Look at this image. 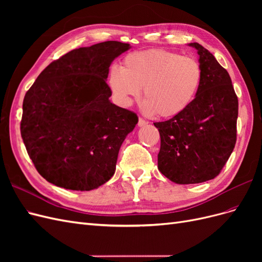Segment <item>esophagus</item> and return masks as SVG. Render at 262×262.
Segmentation results:
<instances>
[{
    "mask_svg": "<svg viewBox=\"0 0 262 262\" xmlns=\"http://www.w3.org/2000/svg\"><path fill=\"white\" fill-rule=\"evenodd\" d=\"M148 122L147 121H145L144 119H142V118H140L139 119V122H138V125L139 126H144V125H146Z\"/></svg>",
    "mask_w": 262,
    "mask_h": 262,
    "instance_id": "34e87169",
    "label": "esophagus"
}]
</instances>
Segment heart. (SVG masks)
<instances>
[{"label":"heart","instance_id":"heart-1","mask_svg":"<svg viewBox=\"0 0 262 262\" xmlns=\"http://www.w3.org/2000/svg\"><path fill=\"white\" fill-rule=\"evenodd\" d=\"M202 78V68L195 59L150 49L126 55L121 69L110 70L108 84L119 105L130 106L142 89L144 113L171 118L192 104Z\"/></svg>","mask_w":262,"mask_h":262}]
</instances>
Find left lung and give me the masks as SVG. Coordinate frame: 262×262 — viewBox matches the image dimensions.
<instances>
[{"mask_svg": "<svg viewBox=\"0 0 262 262\" xmlns=\"http://www.w3.org/2000/svg\"><path fill=\"white\" fill-rule=\"evenodd\" d=\"M203 78L192 104L167 121L155 122L161 149L157 167L179 185L200 184L215 178L231 156L236 143L238 99L231 76L198 42Z\"/></svg>", "mask_w": 262, "mask_h": 262, "instance_id": "1", "label": "left lung"}]
</instances>
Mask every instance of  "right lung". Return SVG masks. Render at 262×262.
Returning a JSON list of instances; mask_svg holds the SVG:
<instances>
[{"instance_id": "obj_1", "label": "right lung", "mask_w": 262, "mask_h": 262, "mask_svg": "<svg viewBox=\"0 0 262 262\" xmlns=\"http://www.w3.org/2000/svg\"><path fill=\"white\" fill-rule=\"evenodd\" d=\"M131 46L74 49L39 74L23 101L20 133L38 172L54 186L90 191L114 176L138 116L109 97V67Z\"/></svg>"}]
</instances>
